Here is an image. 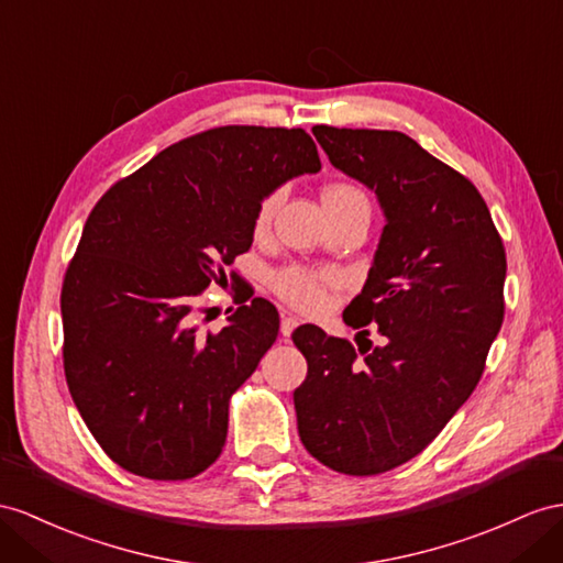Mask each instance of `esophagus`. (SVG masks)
Segmentation results:
<instances>
[{
    "label": "esophagus",
    "mask_w": 563,
    "mask_h": 563,
    "mask_svg": "<svg viewBox=\"0 0 563 563\" xmlns=\"http://www.w3.org/2000/svg\"><path fill=\"white\" fill-rule=\"evenodd\" d=\"M297 325H299V321L295 319V316H283V321H280V333H283V338H290V335L295 333Z\"/></svg>",
    "instance_id": "obj_1"
}]
</instances>
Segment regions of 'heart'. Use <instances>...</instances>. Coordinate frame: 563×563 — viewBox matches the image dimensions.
<instances>
[{
    "label": "heart",
    "instance_id": "b5f03b06",
    "mask_svg": "<svg viewBox=\"0 0 563 563\" xmlns=\"http://www.w3.org/2000/svg\"><path fill=\"white\" fill-rule=\"evenodd\" d=\"M283 201V190H273L262 197V201L256 205L254 211V233L262 235L268 230L273 213L280 207ZM323 205L325 209H342V207H366L368 209V199L366 195L358 190L356 185L350 183H333L323 190ZM335 280V271H313L305 266H287L280 273H276L273 278V287L276 292L290 301L297 309H316L321 307L323 295H325V285Z\"/></svg>",
    "mask_w": 563,
    "mask_h": 563
}]
</instances>
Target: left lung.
I'll list each match as a JSON object with an SVG mask.
<instances>
[{
    "label": "left lung",
    "mask_w": 563,
    "mask_h": 563,
    "mask_svg": "<svg viewBox=\"0 0 563 563\" xmlns=\"http://www.w3.org/2000/svg\"><path fill=\"white\" fill-rule=\"evenodd\" d=\"M311 133L383 209L378 250L344 323H376L387 342L358 356L347 340L299 325L292 340L309 371L295 390L297 428L328 468L376 475L423 452L478 385L504 319L507 254L475 185L409 135Z\"/></svg>",
    "instance_id": "obj_1"
}]
</instances>
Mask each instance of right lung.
<instances>
[{
    "mask_svg": "<svg viewBox=\"0 0 563 563\" xmlns=\"http://www.w3.org/2000/svg\"><path fill=\"white\" fill-rule=\"evenodd\" d=\"M319 170L301 128L223 125L170 144L97 201L62 287L64 371L85 426L121 468L185 481L219 459L230 395L280 319L254 297L205 335L192 305L252 247L262 197Z\"/></svg>",
    "mask_w": 563,
    "mask_h": 563,
    "instance_id": "obj_1",
    "label": "right lung"
}]
</instances>
